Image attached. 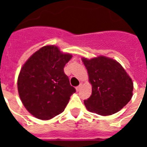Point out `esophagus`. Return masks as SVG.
<instances>
[{
    "label": "esophagus",
    "instance_id": "obj_1",
    "mask_svg": "<svg viewBox=\"0 0 147 147\" xmlns=\"http://www.w3.org/2000/svg\"><path fill=\"white\" fill-rule=\"evenodd\" d=\"M81 88H82V84H80V85H79V86H77V87H76V91H80V89H81Z\"/></svg>",
    "mask_w": 147,
    "mask_h": 147
}]
</instances>
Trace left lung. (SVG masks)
I'll return each mask as SVG.
<instances>
[{
    "instance_id": "left-lung-1",
    "label": "left lung",
    "mask_w": 147,
    "mask_h": 147,
    "mask_svg": "<svg viewBox=\"0 0 147 147\" xmlns=\"http://www.w3.org/2000/svg\"><path fill=\"white\" fill-rule=\"evenodd\" d=\"M88 70L92 94L84 100L88 111L101 115L119 112L130 101L133 83L117 61L100 56L82 59Z\"/></svg>"
}]
</instances>
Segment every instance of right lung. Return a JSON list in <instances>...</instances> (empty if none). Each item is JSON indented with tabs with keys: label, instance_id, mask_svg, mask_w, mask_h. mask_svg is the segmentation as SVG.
I'll list each match as a JSON object with an SVG mask.
<instances>
[{
	"label": "right lung",
	"instance_id": "add662e5",
	"mask_svg": "<svg viewBox=\"0 0 147 147\" xmlns=\"http://www.w3.org/2000/svg\"><path fill=\"white\" fill-rule=\"evenodd\" d=\"M71 57L57 46L46 45L32 54L22 67L18 93L24 107L34 117L49 120L64 111L70 96L76 92L64 72Z\"/></svg>",
	"mask_w": 147,
	"mask_h": 147
}]
</instances>
